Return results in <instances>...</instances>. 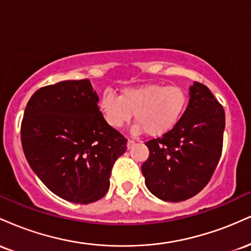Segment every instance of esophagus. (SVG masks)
I'll return each instance as SVG.
<instances>
[{
    "label": "esophagus",
    "instance_id": "34e87169",
    "mask_svg": "<svg viewBox=\"0 0 251 251\" xmlns=\"http://www.w3.org/2000/svg\"><path fill=\"white\" fill-rule=\"evenodd\" d=\"M134 145H135V142H134V140H131V139H129L128 142H127V149H128V150H131L132 148H133Z\"/></svg>",
    "mask_w": 251,
    "mask_h": 251
}]
</instances>
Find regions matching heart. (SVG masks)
<instances>
[{
  "mask_svg": "<svg viewBox=\"0 0 251 251\" xmlns=\"http://www.w3.org/2000/svg\"><path fill=\"white\" fill-rule=\"evenodd\" d=\"M188 103V93L183 88L150 83L125 88L122 96L105 89L100 97L99 108L111 127H124L134 113L138 123L135 131L144 129L149 135H160L179 123Z\"/></svg>",
  "mask_w": 251,
  "mask_h": 251,
  "instance_id": "1",
  "label": "heart"
}]
</instances>
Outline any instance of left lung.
<instances>
[{"instance_id":"8db88e82","label":"left lung","mask_w":251,"mask_h":251,"mask_svg":"<svg viewBox=\"0 0 251 251\" xmlns=\"http://www.w3.org/2000/svg\"><path fill=\"white\" fill-rule=\"evenodd\" d=\"M224 127L223 106L205 85L195 82L179 123L145 143L150 155L142 172L150 191L165 201H183L201 192L220 162Z\"/></svg>"}]
</instances>
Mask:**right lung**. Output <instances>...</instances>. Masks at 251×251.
Returning a JSON list of instances; mask_svg holds the SVG:
<instances>
[{
  "label": "right lung",
  "instance_id": "obj_1",
  "mask_svg": "<svg viewBox=\"0 0 251 251\" xmlns=\"http://www.w3.org/2000/svg\"><path fill=\"white\" fill-rule=\"evenodd\" d=\"M88 79L37 89L25 106L21 143L37 177L63 200L99 201L109 188L112 168L127 139L108 125Z\"/></svg>",
  "mask_w": 251,
  "mask_h": 251
}]
</instances>
